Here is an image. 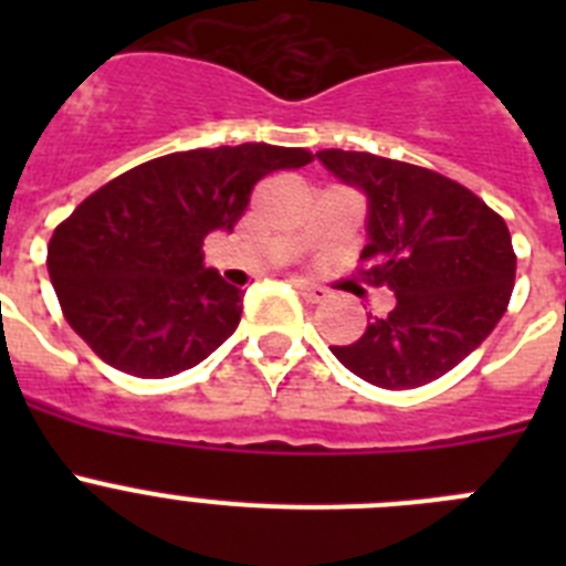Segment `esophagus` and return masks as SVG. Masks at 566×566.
Masks as SVG:
<instances>
[{
  "instance_id": "obj_1",
  "label": "esophagus",
  "mask_w": 566,
  "mask_h": 566,
  "mask_svg": "<svg viewBox=\"0 0 566 566\" xmlns=\"http://www.w3.org/2000/svg\"><path fill=\"white\" fill-rule=\"evenodd\" d=\"M294 286H297L300 297L306 300V303H323L328 297V289L319 286V283H312V280H297Z\"/></svg>"
}]
</instances>
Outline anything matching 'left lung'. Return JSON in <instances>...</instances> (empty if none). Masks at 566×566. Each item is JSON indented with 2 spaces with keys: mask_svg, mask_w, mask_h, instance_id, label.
Wrapping results in <instances>:
<instances>
[{
  "mask_svg": "<svg viewBox=\"0 0 566 566\" xmlns=\"http://www.w3.org/2000/svg\"><path fill=\"white\" fill-rule=\"evenodd\" d=\"M339 181L368 195L363 280L397 306L334 357L365 382L405 391L457 368L507 312L516 252L507 223L462 184L371 153L319 149Z\"/></svg>",
  "mask_w": 566,
  "mask_h": 566,
  "instance_id": "1",
  "label": "left lung"
}]
</instances>
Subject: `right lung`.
<instances>
[{
	"label": "right lung",
	"mask_w": 566,
	"mask_h": 566,
	"mask_svg": "<svg viewBox=\"0 0 566 566\" xmlns=\"http://www.w3.org/2000/svg\"><path fill=\"white\" fill-rule=\"evenodd\" d=\"M314 161L303 147L187 149L127 169L84 198L48 243L70 328L124 374L164 379L207 359L240 323L243 292L203 266L260 178Z\"/></svg>",
	"instance_id": "add662e5"
}]
</instances>
